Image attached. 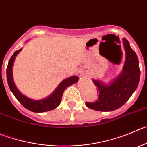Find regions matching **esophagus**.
Segmentation results:
<instances>
[{"mask_svg": "<svg viewBox=\"0 0 147 147\" xmlns=\"http://www.w3.org/2000/svg\"><path fill=\"white\" fill-rule=\"evenodd\" d=\"M81 75H85V73H84V72H83V73H81Z\"/></svg>", "mask_w": 147, "mask_h": 147, "instance_id": "esophagus-1", "label": "esophagus"}]
</instances>
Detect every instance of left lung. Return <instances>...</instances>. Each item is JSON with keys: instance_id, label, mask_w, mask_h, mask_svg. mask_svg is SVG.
Instances as JSON below:
<instances>
[{"instance_id": "8db88e82", "label": "left lung", "mask_w": 147, "mask_h": 147, "mask_svg": "<svg viewBox=\"0 0 147 147\" xmlns=\"http://www.w3.org/2000/svg\"><path fill=\"white\" fill-rule=\"evenodd\" d=\"M123 42L126 54L123 72L109 85L93 80L97 87L98 97L94 102H86V106L90 109L101 112L119 109L127 102L137 88L140 79L138 59L127 40L123 38Z\"/></svg>"}]
</instances>
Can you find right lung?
<instances>
[{
    "label": "right lung",
    "mask_w": 147,
    "mask_h": 147,
    "mask_svg": "<svg viewBox=\"0 0 147 147\" xmlns=\"http://www.w3.org/2000/svg\"><path fill=\"white\" fill-rule=\"evenodd\" d=\"M21 50L22 49L16 51L13 53V54L12 55V57H11L10 60H9L7 69H6L7 81L11 91L13 93L16 99L20 101L26 109H29L30 111H32L33 112H47V111L53 110L60 105L64 90L68 86L78 82L79 78L76 75H74V76L64 80L59 85V86L53 91V94L46 98L41 100H32L31 98H27V96L23 95L16 87L14 83H13V75H12V67H13L15 57L18 53H20Z\"/></svg>",
    "instance_id": "add662e5"
}]
</instances>
